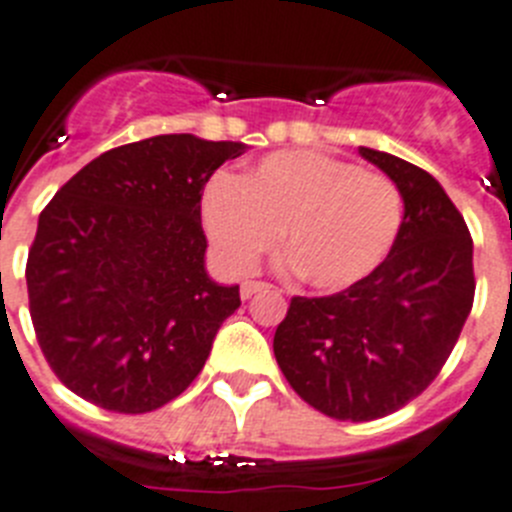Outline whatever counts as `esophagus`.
Masks as SVG:
<instances>
[{"mask_svg":"<svg viewBox=\"0 0 512 512\" xmlns=\"http://www.w3.org/2000/svg\"><path fill=\"white\" fill-rule=\"evenodd\" d=\"M266 282H243V285H240V298L243 300H248V298H253V295H256V292H261V290H266Z\"/></svg>","mask_w":512,"mask_h":512,"instance_id":"1","label":"esophagus"}]
</instances>
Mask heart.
Returning <instances> with one entry per match:
<instances>
[{
	"label": "heart",
	"mask_w": 512,
	"mask_h": 512,
	"mask_svg": "<svg viewBox=\"0 0 512 512\" xmlns=\"http://www.w3.org/2000/svg\"><path fill=\"white\" fill-rule=\"evenodd\" d=\"M401 217L391 178L316 150L274 152L238 181L212 178L202 196L204 230L230 272H253L282 233L290 264L316 290H344L373 274Z\"/></svg>",
	"instance_id": "b5f03b06"
}]
</instances>
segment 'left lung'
Listing matches in <instances>:
<instances>
[{"label": "left lung", "mask_w": 512, "mask_h": 512, "mask_svg": "<svg viewBox=\"0 0 512 512\" xmlns=\"http://www.w3.org/2000/svg\"><path fill=\"white\" fill-rule=\"evenodd\" d=\"M360 155L399 186L396 243L347 290L292 298L274 334L287 383L342 422H370L417 399L451 357L476 290L469 227L443 186L388 152Z\"/></svg>", "instance_id": "left-lung-1"}]
</instances>
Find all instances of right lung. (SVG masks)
<instances>
[{"instance_id": "1", "label": "right lung", "mask_w": 512, "mask_h": 512, "mask_svg": "<svg viewBox=\"0 0 512 512\" xmlns=\"http://www.w3.org/2000/svg\"><path fill=\"white\" fill-rule=\"evenodd\" d=\"M240 142L160 134L69 178L28 251L30 318L69 391L119 414L155 412L202 373L238 285L207 277L202 194Z\"/></svg>"}]
</instances>
